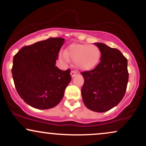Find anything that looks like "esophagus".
Segmentation results:
<instances>
[{
  "instance_id": "1",
  "label": "esophagus",
  "mask_w": 146,
  "mask_h": 146,
  "mask_svg": "<svg viewBox=\"0 0 146 146\" xmlns=\"http://www.w3.org/2000/svg\"><path fill=\"white\" fill-rule=\"evenodd\" d=\"M76 71H72L71 72V77L72 78H73V77L75 76V75H76Z\"/></svg>"
}]
</instances>
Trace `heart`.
Returning a JSON list of instances; mask_svg holds the SVG:
<instances>
[{
	"label": "heart",
	"instance_id": "obj_1",
	"mask_svg": "<svg viewBox=\"0 0 146 146\" xmlns=\"http://www.w3.org/2000/svg\"><path fill=\"white\" fill-rule=\"evenodd\" d=\"M60 56L66 61L71 58L74 60L77 68L87 71L97 66L101 58V51L96 45L74 43L68 46L66 53H62Z\"/></svg>",
	"mask_w": 146,
	"mask_h": 146
}]
</instances>
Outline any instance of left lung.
Here are the masks:
<instances>
[{
    "label": "left lung",
    "mask_w": 146,
    "mask_h": 146,
    "mask_svg": "<svg viewBox=\"0 0 146 146\" xmlns=\"http://www.w3.org/2000/svg\"><path fill=\"white\" fill-rule=\"evenodd\" d=\"M101 51L100 62L94 69L82 72L84 78L82 96L88 109L108 111L124 97L128 82V60L119 50L95 43Z\"/></svg>",
    "instance_id": "1"
}]
</instances>
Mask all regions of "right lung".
Masks as SVG:
<instances>
[{"label": "right lung", "instance_id": "1", "mask_svg": "<svg viewBox=\"0 0 146 146\" xmlns=\"http://www.w3.org/2000/svg\"><path fill=\"white\" fill-rule=\"evenodd\" d=\"M64 42V38H48L24 46L14 56L11 73L16 89L33 108L56 106L71 82V70L62 71L56 66Z\"/></svg>", "mask_w": 146, "mask_h": 146}]
</instances>
